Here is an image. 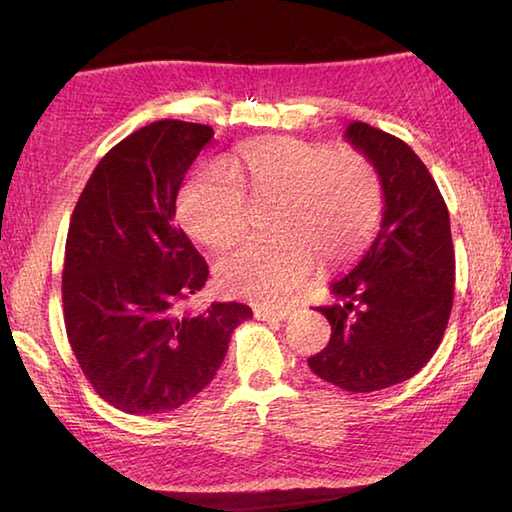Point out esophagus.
<instances>
[{"mask_svg": "<svg viewBox=\"0 0 512 512\" xmlns=\"http://www.w3.org/2000/svg\"><path fill=\"white\" fill-rule=\"evenodd\" d=\"M291 316V309H268V307H255L257 320H287Z\"/></svg>", "mask_w": 512, "mask_h": 512, "instance_id": "esophagus-1", "label": "esophagus"}]
</instances>
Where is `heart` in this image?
<instances>
[{"label": "heart", "mask_w": 512, "mask_h": 512, "mask_svg": "<svg viewBox=\"0 0 512 512\" xmlns=\"http://www.w3.org/2000/svg\"><path fill=\"white\" fill-rule=\"evenodd\" d=\"M275 203V239L246 241L216 268L230 296L273 305L316 273L318 259L343 266L375 235L381 183L372 162L352 149L327 151L293 137L248 144L221 167H201L178 194V219L196 241L228 248L248 225V198Z\"/></svg>", "instance_id": "1"}]
</instances>
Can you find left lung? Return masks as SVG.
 <instances>
[{"label": "left lung", "instance_id": "8db88e82", "mask_svg": "<svg viewBox=\"0 0 512 512\" xmlns=\"http://www.w3.org/2000/svg\"><path fill=\"white\" fill-rule=\"evenodd\" d=\"M348 142L372 162L384 219L361 262L332 282L327 348L309 357L320 379L350 393L402 384L427 366L454 302V244L436 180L400 137L354 121Z\"/></svg>", "mask_w": 512, "mask_h": 512}]
</instances>
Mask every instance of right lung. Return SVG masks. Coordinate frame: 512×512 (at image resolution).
Returning <instances> with one entry per match:
<instances>
[{
    "label": "right lung",
    "instance_id": "obj_1",
    "mask_svg": "<svg viewBox=\"0 0 512 512\" xmlns=\"http://www.w3.org/2000/svg\"><path fill=\"white\" fill-rule=\"evenodd\" d=\"M212 137L210 126L178 119L131 133L103 155L69 221L67 339L97 395L124 413H167L196 397L253 316L241 302L183 311L210 271L173 216Z\"/></svg>",
    "mask_w": 512,
    "mask_h": 512
}]
</instances>
